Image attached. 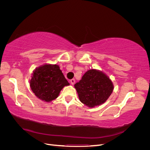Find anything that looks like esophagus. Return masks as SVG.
<instances>
[{"instance_id":"34e87169","label":"esophagus","mask_w":150,"mask_h":150,"mask_svg":"<svg viewBox=\"0 0 150 150\" xmlns=\"http://www.w3.org/2000/svg\"><path fill=\"white\" fill-rule=\"evenodd\" d=\"M70 82H71V84L72 85H73V84L75 83V79H71Z\"/></svg>"}]
</instances>
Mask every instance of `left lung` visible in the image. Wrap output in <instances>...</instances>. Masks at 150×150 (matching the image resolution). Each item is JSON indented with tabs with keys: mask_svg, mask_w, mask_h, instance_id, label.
I'll return each mask as SVG.
<instances>
[{
	"mask_svg": "<svg viewBox=\"0 0 150 150\" xmlns=\"http://www.w3.org/2000/svg\"><path fill=\"white\" fill-rule=\"evenodd\" d=\"M81 103L89 108L101 105L110 96L114 86L109 77L101 71L91 69L74 84Z\"/></svg>",
	"mask_w": 150,
	"mask_h": 150,
	"instance_id": "left-lung-1",
	"label": "left lung"
}]
</instances>
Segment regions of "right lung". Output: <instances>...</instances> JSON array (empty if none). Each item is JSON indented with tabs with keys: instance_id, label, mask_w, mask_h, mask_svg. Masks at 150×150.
<instances>
[{
	"instance_id": "add662e5",
	"label": "right lung",
	"mask_w": 150,
	"mask_h": 150,
	"mask_svg": "<svg viewBox=\"0 0 150 150\" xmlns=\"http://www.w3.org/2000/svg\"><path fill=\"white\" fill-rule=\"evenodd\" d=\"M31 78L30 86L33 92L46 102L56 99L62 89L69 85L57 64H44L35 68Z\"/></svg>"
}]
</instances>
